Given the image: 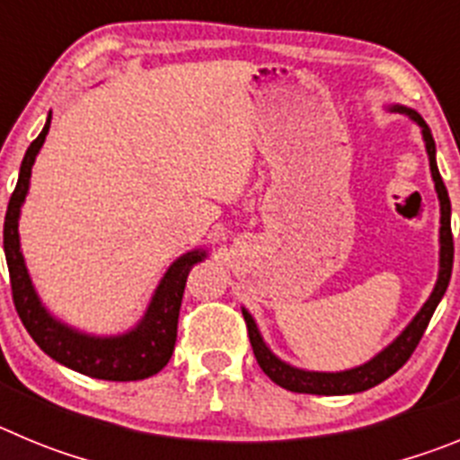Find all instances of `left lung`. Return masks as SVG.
<instances>
[{
    "instance_id": "8db88e82",
    "label": "left lung",
    "mask_w": 460,
    "mask_h": 460,
    "mask_svg": "<svg viewBox=\"0 0 460 460\" xmlns=\"http://www.w3.org/2000/svg\"><path fill=\"white\" fill-rule=\"evenodd\" d=\"M394 112H403L410 119H414L421 126V133H424L426 152H429V164H430V174H433V181H436L438 198H440V274H438V283L430 292L429 302L421 306V311L414 315L412 323L403 329V334L398 336L392 345H387L380 355L373 357L371 361L361 364V367L350 368V371L341 373H315V371H302V368H295L286 361H280L274 352L270 350L260 336L258 327H255V320L251 318V313L246 308H242L243 320H246V329H249V339L253 345V355L258 359L260 368L265 371V376L271 382H276L279 387L288 389V392L296 394H318V396H341V394H357L367 392V389L376 387L380 382L387 380L389 376L403 367L405 361L410 359V355L414 352V348L420 345L421 336H424L426 327H429L430 318H433V311L440 304V299L445 296L447 286H449V279H452V267H454V237H452V202H449V193H447V186L440 177V170L436 164V142L430 136V128L426 126V121L421 119L414 110L403 108V105H394Z\"/></svg>"
}]
</instances>
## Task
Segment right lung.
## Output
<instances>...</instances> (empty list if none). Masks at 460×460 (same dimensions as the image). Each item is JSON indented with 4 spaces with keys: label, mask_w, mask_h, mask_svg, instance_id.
Masks as SVG:
<instances>
[{
    "label": "right lung",
    "mask_w": 460,
    "mask_h": 460,
    "mask_svg": "<svg viewBox=\"0 0 460 460\" xmlns=\"http://www.w3.org/2000/svg\"><path fill=\"white\" fill-rule=\"evenodd\" d=\"M48 128H50V115H48L43 131L39 133V137L31 142L27 154H24L18 184H15L13 195L8 200L6 218H4V253H6L15 311H18L24 329L30 332L40 350L64 367L73 368V371L112 382L145 380L149 376H156L172 357L186 276L195 262L205 258V251H190V253L174 260L158 283L145 318L128 334L101 339V336L75 332L68 324L52 318L46 306L40 304L34 286H31L18 237L20 207H22L24 195L30 189L31 165H34L39 149L46 142Z\"/></svg>",
    "instance_id": "obj_1"
}]
</instances>
